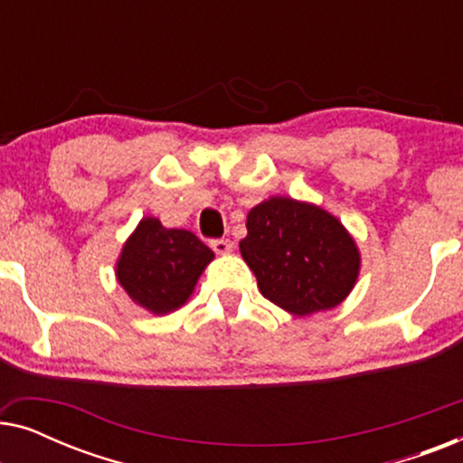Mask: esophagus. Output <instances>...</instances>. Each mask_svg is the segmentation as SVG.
Instances as JSON below:
<instances>
[{"mask_svg":"<svg viewBox=\"0 0 463 463\" xmlns=\"http://www.w3.org/2000/svg\"><path fill=\"white\" fill-rule=\"evenodd\" d=\"M211 246H213V250L217 252V255H227V252H232V249H233L232 240H225V238L213 240Z\"/></svg>","mask_w":463,"mask_h":463,"instance_id":"1","label":"esophagus"}]
</instances>
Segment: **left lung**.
Masks as SVG:
<instances>
[{"instance_id": "obj_1", "label": "left lung", "mask_w": 463, "mask_h": 463, "mask_svg": "<svg viewBox=\"0 0 463 463\" xmlns=\"http://www.w3.org/2000/svg\"><path fill=\"white\" fill-rule=\"evenodd\" d=\"M240 242L265 299L295 316L339 306L360 271V252L337 217L293 198L257 204Z\"/></svg>"}]
</instances>
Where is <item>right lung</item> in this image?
Segmentation results:
<instances>
[{"instance_id": "add662e5", "label": "right lung", "mask_w": 463, "mask_h": 463, "mask_svg": "<svg viewBox=\"0 0 463 463\" xmlns=\"http://www.w3.org/2000/svg\"><path fill=\"white\" fill-rule=\"evenodd\" d=\"M213 257L192 232L166 230L156 217H145L126 240L116 276L137 306L162 316L187 303Z\"/></svg>"}]
</instances>
